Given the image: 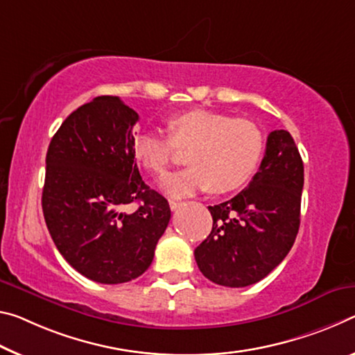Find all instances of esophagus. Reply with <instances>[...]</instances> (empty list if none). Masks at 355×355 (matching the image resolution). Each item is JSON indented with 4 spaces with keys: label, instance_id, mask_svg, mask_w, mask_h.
I'll use <instances>...</instances> for the list:
<instances>
[{
    "label": "esophagus",
    "instance_id": "34e87169",
    "mask_svg": "<svg viewBox=\"0 0 355 355\" xmlns=\"http://www.w3.org/2000/svg\"><path fill=\"white\" fill-rule=\"evenodd\" d=\"M168 205H171V210H172V211H175V210H178L180 207H182V202H178V200H168Z\"/></svg>",
    "mask_w": 355,
    "mask_h": 355
}]
</instances>
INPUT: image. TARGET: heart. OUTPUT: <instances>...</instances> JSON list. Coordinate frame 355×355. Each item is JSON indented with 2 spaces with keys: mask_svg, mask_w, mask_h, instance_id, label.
Wrapping results in <instances>:
<instances>
[{
  "mask_svg": "<svg viewBox=\"0 0 355 355\" xmlns=\"http://www.w3.org/2000/svg\"><path fill=\"white\" fill-rule=\"evenodd\" d=\"M167 136L157 129H139L134 157L153 175H162L177 150H188V167L161 178V189L173 199L210 189L226 194L248 182L261 162L263 136L256 123L223 112L191 109L167 118Z\"/></svg>",
  "mask_w": 355,
  "mask_h": 355,
  "instance_id": "1",
  "label": "heart"
}]
</instances>
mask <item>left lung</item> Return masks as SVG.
Here are the masks:
<instances>
[{"label":"left lung","instance_id":"obj_1","mask_svg":"<svg viewBox=\"0 0 355 355\" xmlns=\"http://www.w3.org/2000/svg\"><path fill=\"white\" fill-rule=\"evenodd\" d=\"M303 161L291 134H268L261 167L235 198L208 207L213 227L194 250L198 267L227 288L254 284L277 268L300 226Z\"/></svg>","mask_w":355,"mask_h":355}]
</instances>
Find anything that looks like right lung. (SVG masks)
<instances>
[{
	"mask_svg": "<svg viewBox=\"0 0 355 355\" xmlns=\"http://www.w3.org/2000/svg\"><path fill=\"white\" fill-rule=\"evenodd\" d=\"M137 120L118 96H98L61 123L47 150V229L69 266L101 284L140 277L171 219L168 202L144 183L134 159ZM131 201L138 210L123 212Z\"/></svg>",
	"mask_w": 355,
	"mask_h": 355,
	"instance_id": "obj_1",
	"label": "right lung"
}]
</instances>
